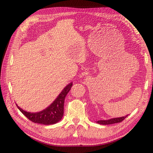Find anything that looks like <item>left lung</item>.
Here are the masks:
<instances>
[{
  "instance_id": "obj_1",
  "label": "left lung",
  "mask_w": 153,
  "mask_h": 153,
  "mask_svg": "<svg viewBox=\"0 0 153 153\" xmlns=\"http://www.w3.org/2000/svg\"><path fill=\"white\" fill-rule=\"evenodd\" d=\"M128 116V115H126V116H122V117H120L111 118V119L107 120H99V121H96V123H98V124L103 125L114 124V123L121 122L122 121L124 120Z\"/></svg>"
}]
</instances>
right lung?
Returning a JSON list of instances; mask_svg holds the SVG:
<instances>
[{"instance_id":"right-lung-1","label":"right lung","mask_w":153,"mask_h":153,"mask_svg":"<svg viewBox=\"0 0 153 153\" xmlns=\"http://www.w3.org/2000/svg\"><path fill=\"white\" fill-rule=\"evenodd\" d=\"M72 86V82H71L63 88L56 99L51 103V104L41 111L37 112H27L22 109L17 104L16 105L18 109L23 113V114L33 123L45 125L56 124L62 119L63 116L64 101Z\"/></svg>"}]
</instances>
